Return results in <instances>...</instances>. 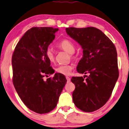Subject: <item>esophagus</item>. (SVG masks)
I'll return each mask as SVG.
<instances>
[{
	"label": "esophagus",
	"instance_id": "1",
	"mask_svg": "<svg viewBox=\"0 0 129 129\" xmlns=\"http://www.w3.org/2000/svg\"><path fill=\"white\" fill-rule=\"evenodd\" d=\"M66 80L67 81H68V82H70V78L69 77H68V76H67V77H66Z\"/></svg>",
	"mask_w": 129,
	"mask_h": 129
}]
</instances>
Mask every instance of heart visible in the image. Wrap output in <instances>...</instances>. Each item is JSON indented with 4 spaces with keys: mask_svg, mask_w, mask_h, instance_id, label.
Masks as SVG:
<instances>
[{
    "mask_svg": "<svg viewBox=\"0 0 129 129\" xmlns=\"http://www.w3.org/2000/svg\"><path fill=\"white\" fill-rule=\"evenodd\" d=\"M57 46L60 49L63 50L67 53L70 54L71 57L72 58H74L73 54L75 51V45L74 43L72 41L68 40V39H64L61 40L60 42H59L57 44ZM45 55L46 58L48 59V60L51 62H53L55 60V56L53 51L50 49H46ZM73 69V66L70 64H64V65H59L56 68L55 71L57 73L62 74V75L68 76L70 74Z\"/></svg>",
    "mask_w": 129,
    "mask_h": 129,
    "instance_id": "obj_1",
    "label": "heart"
}]
</instances>
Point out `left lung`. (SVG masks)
I'll use <instances>...</instances> for the list:
<instances>
[{"mask_svg":"<svg viewBox=\"0 0 129 129\" xmlns=\"http://www.w3.org/2000/svg\"><path fill=\"white\" fill-rule=\"evenodd\" d=\"M66 31L83 50L77 71L88 74L71 79L76 87L73 101L78 109L91 112L106 103L119 77L116 49L105 34L95 27H69Z\"/></svg>","mask_w":129,"mask_h":129,"instance_id":"8db88e82","label":"left lung"}]
</instances>
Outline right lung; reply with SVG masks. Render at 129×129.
I'll return each instance as SVG.
<instances>
[{
  "label": "right lung",
  "mask_w": 129,
  "mask_h": 129,
  "mask_svg": "<svg viewBox=\"0 0 129 129\" xmlns=\"http://www.w3.org/2000/svg\"><path fill=\"white\" fill-rule=\"evenodd\" d=\"M58 28L33 27L26 32L12 56L13 83L23 103L35 112L43 114L57 105L66 84L65 76L54 73L45 52L55 38Z\"/></svg>",
  "instance_id": "right-lung-1"
}]
</instances>
